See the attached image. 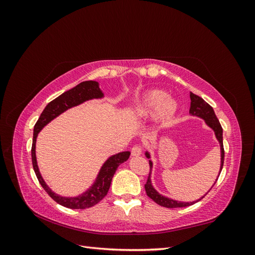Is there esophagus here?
<instances>
[{
    "label": "esophagus",
    "mask_w": 255,
    "mask_h": 255,
    "mask_svg": "<svg viewBox=\"0 0 255 255\" xmlns=\"http://www.w3.org/2000/svg\"><path fill=\"white\" fill-rule=\"evenodd\" d=\"M141 153H142V148L140 145L136 144L132 148V155L133 156H139V155H141Z\"/></svg>",
    "instance_id": "esophagus-1"
}]
</instances>
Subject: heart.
I'll use <instances>...</instances> for the list:
<instances>
[{
  "instance_id": "b5f03b06",
  "label": "heart",
  "mask_w": 255,
  "mask_h": 255,
  "mask_svg": "<svg viewBox=\"0 0 255 255\" xmlns=\"http://www.w3.org/2000/svg\"><path fill=\"white\" fill-rule=\"evenodd\" d=\"M175 111L176 102L174 100L168 98L166 92L157 89L146 92L136 107L138 117L145 118L156 112V118L160 122L170 119Z\"/></svg>"
}]
</instances>
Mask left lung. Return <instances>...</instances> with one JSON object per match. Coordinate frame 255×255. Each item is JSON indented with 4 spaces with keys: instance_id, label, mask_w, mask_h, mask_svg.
Returning <instances> with one entry per match:
<instances>
[{
    "instance_id": "left-lung-1",
    "label": "left lung",
    "mask_w": 255,
    "mask_h": 255,
    "mask_svg": "<svg viewBox=\"0 0 255 255\" xmlns=\"http://www.w3.org/2000/svg\"><path fill=\"white\" fill-rule=\"evenodd\" d=\"M190 109H189V114L191 116H196V117L199 118H202L204 120V122L206 123L207 127H210L215 133L216 138H217V140L220 144V152H221V161H220V170H219V174L222 170V167H223V160H225V149H223V141H222V128L220 126V122L218 120V118L216 117L215 112L213 110V107L207 104L202 98H200L199 96L192 94L190 92ZM145 157L146 158H151L150 153L148 151H145ZM149 164H150V174L148 177V181H146L145 185H144V189L146 195H148L149 198H151L154 202L157 203L160 206H164V207H168V208H174V207H185V206H189L195 204L196 202L200 201L202 198L205 197V195L198 199L197 201H192V202H182V201H177V200H173L171 198H168L165 197L163 195H160L159 192L153 187L152 185V181H151V170H152V167H153V163L152 160H149ZM219 174L217 176V179H216V182H217ZM216 182L213 184V186L216 184ZM212 186V187H213ZM211 187V189H212ZM210 191V190H208Z\"/></svg>"
}]
</instances>
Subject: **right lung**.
<instances>
[{"label": "right lung", "instance_id": "1", "mask_svg": "<svg viewBox=\"0 0 255 255\" xmlns=\"http://www.w3.org/2000/svg\"><path fill=\"white\" fill-rule=\"evenodd\" d=\"M103 97L104 94L102 90L100 89L98 82H82L79 85H76L72 89L64 92L63 95H60L56 99H54L53 101H51L47 106H45V109L41 113L39 119H38L34 127L32 161L37 179L39 181L43 189L47 191V194L54 200V201H56L58 204L65 207L72 208V210H84V208L91 207L101 201V200L107 195V192H109L113 176L116 170H117L119 165L125 163V161L128 159L130 152H120L107 158L105 163L102 165L101 169H100L94 184H92L86 191H84L83 194L76 197H63L55 194V192L48 186L47 183L44 182L43 177L40 174L36 158V139L40 130L47 126L49 122L58 117L59 115H61L67 110L74 106H78L86 101H89V100L102 99Z\"/></svg>", "mask_w": 255, "mask_h": 255}]
</instances>
